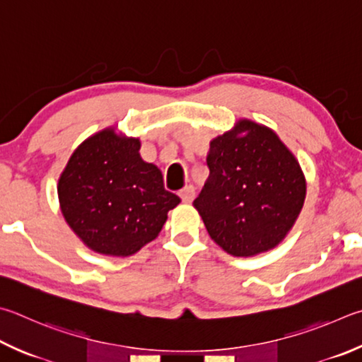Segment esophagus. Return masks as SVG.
Returning <instances> with one entry per match:
<instances>
[{
    "label": "esophagus",
    "mask_w": 362,
    "mask_h": 362,
    "mask_svg": "<svg viewBox=\"0 0 362 362\" xmlns=\"http://www.w3.org/2000/svg\"><path fill=\"white\" fill-rule=\"evenodd\" d=\"M179 196L182 198L183 202H192L193 198H194V188L192 185H188L182 189V192L179 193Z\"/></svg>",
    "instance_id": "1"
}]
</instances>
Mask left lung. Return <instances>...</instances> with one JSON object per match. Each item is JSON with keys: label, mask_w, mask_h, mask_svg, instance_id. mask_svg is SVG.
Masks as SVG:
<instances>
[{"label": "left lung", "mask_w": 362, "mask_h": 362, "mask_svg": "<svg viewBox=\"0 0 362 362\" xmlns=\"http://www.w3.org/2000/svg\"><path fill=\"white\" fill-rule=\"evenodd\" d=\"M207 166L193 206L215 244L238 258L277 247L298 220L307 182L275 131L240 118L210 141Z\"/></svg>", "instance_id": "8db88e82"}]
</instances>
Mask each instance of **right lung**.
Instances as JSON below:
<instances>
[{"instance_id": "add662e5", "label": "right lung", "mask_w": 362, "mask_h": 362, "mask_svg": "<svg viewBox=\"0 0 362 362\" xmlns=\"http://www.w3.org/2000/svg\"><path fill=\"white\" fill-rule=\"evenodd\" d=\"M139 137L104 128L87 137L58 179L64 220L90 250L127 258L158 238L180 198L164 189L161 170L142 160Z\"/></svg>"}]
</instances>
